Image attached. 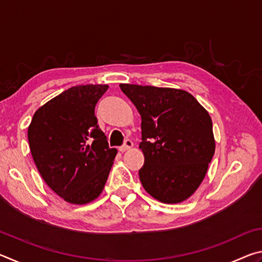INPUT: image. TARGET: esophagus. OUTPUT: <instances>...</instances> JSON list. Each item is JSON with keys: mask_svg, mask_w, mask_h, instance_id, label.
<instances>
[{"mask_svg": "<svg viewBox=\"0 0 262 262\" xmlns=\"http://www.w3.org/2000/svg\"><path fill=\"white\" fill-rule=\"evenodd\" d=\"M132 147H133V142L130 140H126L125 143H123L121 147L119 148V150H120L121 152H125V151H127V150H129Z\"/></svg>", "mask_w": 262, "mask_h": 262, "instance_id": "1", "label": "esophagus"}]
</instances>
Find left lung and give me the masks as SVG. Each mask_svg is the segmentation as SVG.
Instances as JSON below:
<instances>
[{"label": "left lung", "instance_id": "left-lung-1", "mask_svg": "<svg viewBox=\"0 0 262 262\" xmlns=\"http://www.w3.org/2000/svg\"><path fill=\"white\" fill-rule=\"evenodd\" d=\"M141 115L139 177L144 189L164 203H179L202 183L215 152L209 113L184 90L120 84Z\"/></svg>", "mask_w": 262, "mask_h": 262}]
</instances>
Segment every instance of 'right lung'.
<instances>
[{"instance_id": "obj_1", "label": "right lung", "mask_w": 262, "mask_h": 262, "mask_svg": "<svg viewBox=\"0 0 262 262\" xmlns=\"http://www.w3.org/2000/svg\"><path fill=\"white\" fill-rule=\"evenodd\" d=\"M107 89L101 84L70 88L41 106L29 126L30 150L39 173L74 205L99 196L117 155L95 115Z\"/></svg>"}]
</instances>
